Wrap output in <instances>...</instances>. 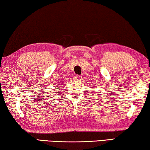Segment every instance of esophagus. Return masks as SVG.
<instances>
[{
    "label": "esophagus",
    "mask_w": 150,
    "mask_h": 150,
    "mask_svg": "<svg viewBox=\"0 0 150 150\" xmlns=\"http://www.w3.org/2000/svg\"><path fill=\"white\" fill-rule=\"evenodd\" d=\"M74 80H76V81H79V80H81V76H78V75L75 76Z\"/></svg>",
    "instance_id": "1"
}]
</instances>
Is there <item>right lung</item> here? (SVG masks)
I'll list each match as a JSON object with an SVG mask.
<instances>
[{
  "instance_id": "right-lung-1",
  "label": "right lung",
  "mask_w": 150,
  "mask_h": 150,
  "mask_svg": "<svg viewBox=\"0 0 150 150\" xmlns=\"http://www.w3.org/2000/svg\"><path fill=\"white\" fill-rule=\"evenodd\" d=\"M61 85H62V84H61ZM57 89H59V88H57Z\"/></svg>"
}]
</instances>
